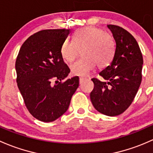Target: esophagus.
I'll return each mask as SVG.
<instances>
[{
    "instance_id": "esophagus-1",
    "label": "esophagus",
    "mask_w": 153,
    "mask_h": 153,
    "mask_svg": "<svg viewBox=\"0 0 153 153\" xmlns=\"http://www.w3.org/2000/svg\"><path fill=\"white\" fill-rule=\"evenodd\" d=\"M85 79V78H84V77H79V83H80V84L82 82L83 80H84Z\"/></svg>"
}]
</instances>
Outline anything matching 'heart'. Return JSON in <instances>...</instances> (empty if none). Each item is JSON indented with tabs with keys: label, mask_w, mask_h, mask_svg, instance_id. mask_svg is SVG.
<instances>
[{
	"label": "heart",
	"mask_w": 153,
	"mask_h": 153,
	"mask_svg": "<svg viewBox=\"0 0 153 153\" xmlns=\"http://www.w3.org/2000/svg\"><path fill=\"white\" fill-rule=\"evenodd\" d=\"M116 40L110 32L96 26H87L78 29L71 40H65L60 48V53L66 62H71L79 54L82 58L71 65V71L76 76L89 74L96 65L108 66L116 53Z\"/></svg>",
	"instance_id": "obj_1"
}]
</instances>
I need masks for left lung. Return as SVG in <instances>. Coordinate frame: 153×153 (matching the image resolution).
Listing matches in <instances>:
<instances>
[{
	"label": "left lung",
	"mask_w": 153,
	"mask_h": 153,
	"mask_svg": "<svg viewBox=\"0 0 153 153\" xmlns=\"http://www.w3.org/2000/svg\"><path fill=\"white\" fill-rule=\"evenodd\" d=\"M108 27L116 40V53L111 64L100 72L108 82L91 79L94 88L90 97L97 111L116 116L130 107L138 92L142 78L143 57L130 33L116 25Z\"/></svg>",
	"instance_id": "left-lung-1"
}]
</instances>
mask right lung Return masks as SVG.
<instances>
[{
	"mask_svg": "<svg viewBox=\"0 0 153 153\" xmlns=\"http://www.w3.org/2000/svg\"><path fill=\"white\" fill-rule=\"evenodd\" d=\"M70 29L42 30L22 45L15 62L17 83L26 108L38 120L55 121L67 111L79 87V77L62 82L70 73L60 53Z\"/></svg>",
	"mask_w": 153,
	"mask_h": 153,
	"instance_id": "1",
	"label": "right lung"
}]
</instances>
